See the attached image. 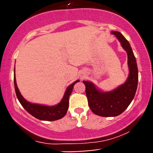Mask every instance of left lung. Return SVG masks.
I'll return each mask as SVG.
<instances>
[{
  "label": "left lung",
  "instance_id": "obj_1",
  "mask_svg": "<svg viewBox=\"0 0 153 153\" xmlns=\"http://www.w3.org/2000/svg\"><path fill=\"white\" fill-rule=\"evenodd\" d=\"M127 52L129 75L125 83L111 92L98 90L92 82L83 80L91 110L101 117H116L122 113L134 99L138 83V70L135 57L129 42L119 31H112Z\"/></svg>",
  "mask_w": 153,
  "mask_h": 153
}]
</instances>
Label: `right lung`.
<instances>
[{
  "mask_svg": "<svg viewBox=\"0 0 153 153\" xmlns=\"http://www.w3.org/2000/svg\"><path fill=\"white\" fill-rule=\"evenodd\" d=\"M13 80H14L16 94L17 98L22 106L35 118L44 121H55L62 119V117H65L68 111V106H69V97L73 91V86L76 82H79V80H76L70 86H68L60 103L54 106H43V105L31 103L23 98L22 94L19 92L18 87H17L15 78V71Z\"/></svg>",
  "mask_w": 153,
  "mask_h": 153,
  "instance_id": "obj_1",
  "label": "right lung"
}]
</instances>
